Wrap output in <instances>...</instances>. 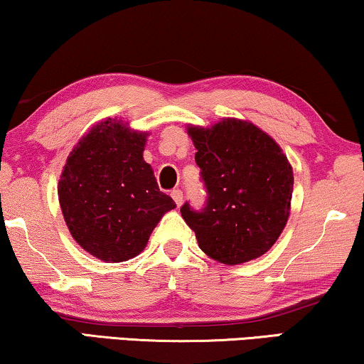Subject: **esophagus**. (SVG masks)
Here are the masks:
<instances>
[{"label": "esophagus", "instance_id": "34e87169", "mask_svg": "<svg viewBox=\"0 0 364 364\" xmlns=\"http://www.w3.org/2000/svg\"><path fill=\"white\" fill-rule=\"evenodd\" d=\"M171 197L173 198V202L177 203V207L182 205V198H183V193L181 188H173V191L171 192Z\"/></svg>", "mask_w": 364, "mask_h": 364}]
</instances>
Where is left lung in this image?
Segmentation results:
<instances>
[{
	"label": "left lung",
	"instance_id": "left-lung-1",
	"mask_svg": "<svg viewBox=\"0 0 364 364\" xmlns=\"http://www.w3.org/2000/svg\"><path fill=\"white\" fill-rule=\"evenodd\" d=\"M207 200L181 213L198 247L213 260L237 265L272 248L287 225L293 192L290 162L270 136L250 122L223 119L188 127Z\"/></svg>",
	"mask_w": 364,
	"mask_h": 364
}]
</instances>
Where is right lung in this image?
<instances>
[{
  "label": "right lung",
  "instance_id": "1",
  "mask_svg": "<svg viewBox=\"0 0 364 364\" xmlns=\"http://www.w3.org/2000/svg\"><path fill=\"white\" fill-rule=\"evenodd\" d=\"M147 134L107 119L69 154L58 196L66 225L84 250L104 262L139 255L176 203L144 161Z\"/></svg>",
  "mask_w": 364,
  "mask_h": 364
}]
</instances>
